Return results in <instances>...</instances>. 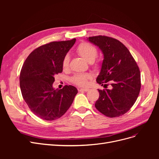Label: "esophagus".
I'll list each match as a JSON object with an SVG mask.
<instances>
[{
    "mask_svg": "<svg viewBox=\"0 0 159 159\" xmlns=\"http://www.w3.org/2000/svg\"><path fill=\"white\" fill-rule=\"evenodd\" d=\"M78 90L80 91H89V88H80V89H78Z\"/></svg>",
    "mask_w": 159,
    "mask_h": 159,
    "instance_id": "obj_1",
    "label": "esophagus"
}]
</instances>
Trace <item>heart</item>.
<instances>
[{"instance_id": "heart-1", "label": "heart", "mask_w": 159, "mask_h": 159, "mask_svg": "<svg viewBox=\"0 0 159 159\" xmlns=\"http://www.w3.org/2000/svg\"><path fill=\"white\" fill-rule=\"evenodd\" d=\"M78 54L82 57L89 63H93L98 57V50L95 46L88 44L87 42H83L78 46L76 50ZM70 57L69 55H66L62 61V68L64 70L68 69L69 66ZM92 78V76L89 74H76L71 80L74 84L80 86H86L88 84V81Z\"/></svg>"}]
</instances>
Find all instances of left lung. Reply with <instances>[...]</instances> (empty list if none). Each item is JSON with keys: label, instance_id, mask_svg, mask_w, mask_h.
Here are the masks:
<instances>
[{"label": "left lung", "instance_id": "left-lung-1", "mask_svg": "<svg viewBox=\"0 0 159 159\" xmlns=\"http://www.w3.org/2000/svg\"><path fill=\"white\" fill-rule=\"evenodd\" d=\"M88 40L98 46L104 56L96 81L104 87L107 83L112 87L98 89L99 97L95 106L107 117L121 116L132 107L140 92V70L127 47L118 40L105 36Z\"/></svg>", "mask_w": 159, "mask_h": 159}]
</instances>
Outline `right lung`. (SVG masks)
<instances>
[{"mask_svg": "<svg viewBox=\"0 0 159 159\" xmlns=\"http://www.w3.org/2000/svg\"><path fill=\"white\" fill-rule=\"evenodd\" d=\"M71 40L52 42L33 50L27 57L20 75L23 99L31 111L46 121H54L63 115L74 102L78 89L65 85L55 89L54 76L63 71L62 61L75 42Z\"/></svg>", "mask_w": 159, "mask_h": 159, "instance_id": "right-lung-1", "label": "right lung"}]
</instances>
